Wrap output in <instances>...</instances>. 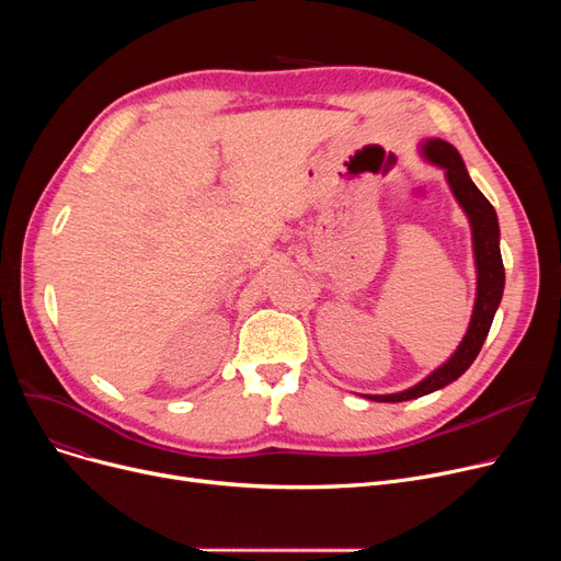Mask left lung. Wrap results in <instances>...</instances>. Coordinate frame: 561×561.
Returning a JSON list of instances; mask_svg holds the SVG:
<instances>
[{
    "mask_svg": "<svg viewBox=\"0 0 561 561\" xmlns=\"http://www.w3.org/2000/svg\"><path fill=\"white\" fill-rule=\"evenodd\" d=\"M419 152L427 163L444 170L446 182L457 204L461 206V211L468 218L470 236H473V259H476V275H478L476 305H473V313H470L468 330L461 343L444 364L434 368L427 377H423L419 385L409 387L404 391L387 393V396H364L366 400H373V402L416 400L444 389L453 385L455 379H459L480 355L482 343L491 330L493 316L500 307V300H503V290H505V268H503V256H500V225L491 202L482 195V191L473 184V180H470V174L461 161V154L448 140L425 138L419 145Z\"/></svg>",
    "mask_w": 561,
    "mask_h": 561,
    "instance_id": "8db88e82",
    "label": "left lung"
}]
</instances>
